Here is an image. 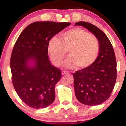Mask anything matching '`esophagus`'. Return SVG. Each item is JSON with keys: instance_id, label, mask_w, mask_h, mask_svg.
<instances>
[{"instance_id": "obj_1", "label": "esophagus", "mask_w": 126, "mask_h": 126, "mask_svg": "<svg viewBox=\"0 0 126 126\" xmlns=\"http://www.w3.org/2000/svg\"><path fill=\"white\" fill-rule=\"evenodd\" d=\"M69 73V72L68 71H62V74L63 75H64V74H67Z\"/></svg>"}]
</instances>
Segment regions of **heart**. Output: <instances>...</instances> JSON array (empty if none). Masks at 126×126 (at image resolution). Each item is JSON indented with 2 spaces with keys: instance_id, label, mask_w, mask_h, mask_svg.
Masks as SVG:
<instances>
[{
  "instance_id": "1",
  "label": "heart",
  "mask_w": 126,
  "mask_h": 126,
  "mask_svg": "<svg viewBox=\"0 0 126 126\" xmlns=\"http://www.w3.org/2000/svg\"><path fill=\"white\" fill-rule=\"evenodd\" d=\"M101 50V43L96 36L81 28H73L62 33L60 39L52 38L47 44V51L53 64H62L68 50L66 67H79L85 70L96 62Z\"/></svg>"
}]
</instances>
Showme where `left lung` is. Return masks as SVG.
<instances>
[{"mask_svg":"<svg viewBox=\"0 0 126 126\" xmlns=\"http://www.w3.org/2000/svg\"><path fill=\"white\" fill-rule=\"evenodd\" d=\"M82 26L96 36L101 50L96 62L90 67L73 73L75 95L79 102L89 106L100 105L110 96L117 77L116 56L112 44L105 34L92 24L79 21Z\"/></svg>","mask_w":126,"mask_h":126,"instance_id":"obj_1","label":"left lung"}]
</instances>
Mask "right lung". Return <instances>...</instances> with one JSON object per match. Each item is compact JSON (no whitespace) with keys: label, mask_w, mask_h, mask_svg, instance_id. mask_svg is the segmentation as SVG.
I'll use <instances>...</instances> for the list:
<instances>
[{"label":"right lung","mask_w":126,"mask_h":126,"mask_svg":"<svg viewBox=\"0 0 126 126\" xmlns=\"http://www.w3.org/2000/svg\"><path fill=\"white\" fill-rule=\"evenodd\" d=\"M70 24L34 22L22 31L16 42L10 58L12 82L21 101L30 107L47 108L55 100V87L62 78L61 70L50 64L47 44Z\"/></svg>","instance_id":"add662e5"}]
</instances>
